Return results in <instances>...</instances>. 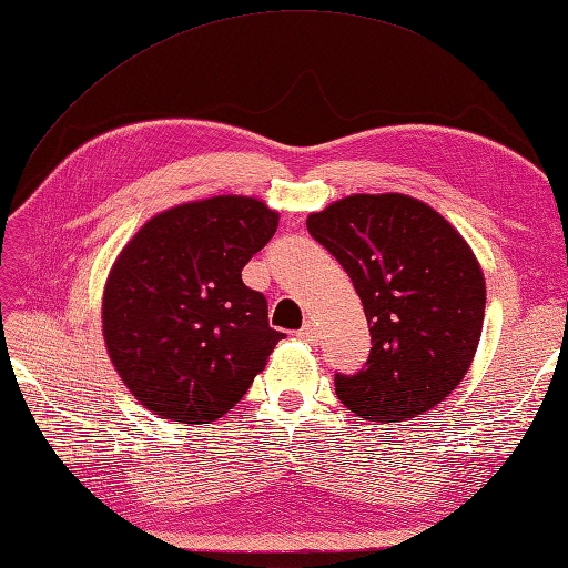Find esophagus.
<instances>
[{
	"mask_svg": "<svg viewBox=\"0 0 568 568\" xmlns=\"http://www.w3.org/2000/svg\"><path fill=\"white\" fill-rule=\"evenodd\" d=\"M298 337H301L303 342L315 344V342H317V332H315V325H313V323H306V325H303V327L298 329Z\"/></svg>",
	"mask_w": 568,
	"mask_h": 568,
	"instance_id": "obj_1",
	"label": "esophagus"
}]
</instances>
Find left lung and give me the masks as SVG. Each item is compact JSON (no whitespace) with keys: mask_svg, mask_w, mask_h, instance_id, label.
Returning a JSON list of instances; mask_svg holds the SVG:
<instances>
[{"mask_svg":"<svg viewBox=\"0 0 568 568\" xmlns=\"http://www.w3.org/2000/svg\"><path fill=\"white\" fill-rule=\"evenodd\" d=\"M364 303L371 354L335 376L344 407L368 422H407L458 388L473 364L487 286L473 247L432 206L352 195L306 219Z\"/></svg>","mask_w":568,"mask_h":568,"instance_id":"obj_1","label":"left lung"}]
</instances>
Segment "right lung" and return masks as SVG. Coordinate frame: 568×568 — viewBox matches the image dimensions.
Here are the masks:
<instances>
[{"label": "right lung", "instance_id": "obj_1", "mask_svg": "<svg viewBox=\"0 0 568 568\" xmlns=\"http://www.w3.org/2000/svg\"><path fill=\"white\" fill-rule=\"evenodd\" d=\"M280 214L243 195L178 204L122 247L103 292V339L128 390L161 419L212 424L241 403L284 332L243 267Z\"/></svg>", "mask_w": 568, "mask_h": 568}]
</instances>
